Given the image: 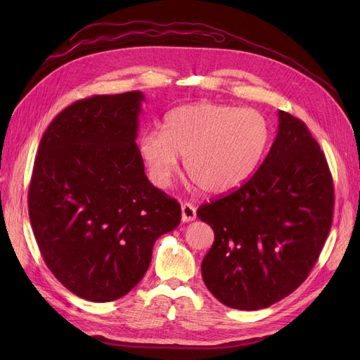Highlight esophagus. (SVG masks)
I'll use <instances>...</instances> for the list:
<instances>
[{
	"label": "esophagus",
	"instance_id": "obj_1",
	"mask_svg": "<svg viewBox=\"0 0 360 360\" xmlns=\"http://www.w3.org/2000/svg\"><path fill=\"white\" fill-rule=\"evenodd\" d=\"M197 217V209L191 202H183L181 204V221L183 222H191Z\"/></svg>",
	"mask_w": 360,
	"mask_h": 360
}]
</instances>
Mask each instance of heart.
<instances>
[{
    "label": "heart",
    "mask_w": 360,
    "mask_h": 360,
    "mask_svg": "<svg viewBox=\"0 0 360 360\" xmlns=\"http://www.w3.org/2000/svg\"><path fill=\"white\" fill-rule=\"evenodd\" d=\"M269 143L270 127L261 112L198 102L174 108L162 132L143 134L138 150L155 186H167L184 156V171L201 191L224 193L252 176Z\"/></svg>",
    "instance_id": "b5f03b06"
}]
</instances>
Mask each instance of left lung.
Here are the masks:
<instances>
[{"label": "left lung", "mask_w": 360, "mask_h": 360, "mask_svg": "<svg viewBox=\"0 0 360 360\" xmlns=\"http://www.w3.org/2000/svg\"><path fill=\"white\" fill-rule=\"evenodd\" d=\"M278 134L257 172L197 216L214 242L201 263L205 287L226 307L257 311L308 278L332 225L333 183L309 129L278 111Z\"/></svg>", "instance_id": "1"}]
</instances>
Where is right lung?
Listing matches in <instances>:
<instances>
[{
  "instance_id": "right-lung-1",
  "label": "right lung",
  "mask_w": 360,
  "mask_h": 360,
  "mask_svg": "<svg viewBox=\"0 0 360 360\" xmlns=\"http://www.w3.org/2000/svg\"><path fill=\"white\" fill-rule=\"evenodd\" d=\"M141 91L93 96L63 110L43 134L28 213L46 266L76 296L123 297L143 279L180 204L155 188L136 146Z\"/></svg>"
}]
</instances>
